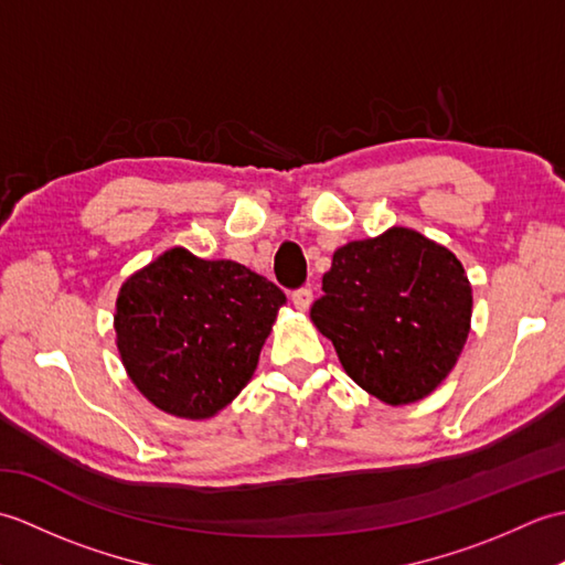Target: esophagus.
<instances>
[{
	"label": "esophagus",
	"mask_w": 565,
	"mask_h": 565,
	"mask_svg": "<svg viewBox=\"0 0 565 565\" xmlns=\"http://www.w3.org/2000/svg\"><path fill=\"white\" fill-rule=\"evenodd\" d=\"M291 303L296 310H301V313H306V310L310 308V303H313V291L310 289H298L291 294Z\"/></svg>",
	"instance_id": "34e87169"
}]
</instances>
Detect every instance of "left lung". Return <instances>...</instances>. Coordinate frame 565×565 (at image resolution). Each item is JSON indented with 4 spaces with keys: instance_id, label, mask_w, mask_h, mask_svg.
Masks as SVG:
<instances>
[{
    "instance_id": "8db88e82",
    "label": "left lung",
    "mask_w": 565,
    "mask_h": 565,
    "mask_svg": "<svg viewBox=\"0 0 565 565\" xmlns=\"http://www.w3.org/2000/svg\"><path fill=\"white\" fill-rule=\"evenodd\" d=\"M310 320L356 386L386 405L427 398L471 332L473 291L451 249L413 227L342 245Z\"/></svg>"
}]
</instances>
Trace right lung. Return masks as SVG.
<instances>
[{"label":"right lung","instance_id":"add662e5","mask_svg":"<svg viewBox=\"0 0 565 565\" xmlns=\"http://www.w3.org/2000/svg\"><path fill=\"white\" fill-rule=\"evenodd\" d=\"M286 296L231 259L172 247L116 296V347L134 386L158 411L209 419L255 374Z\"/></svg>","mask_w":565,"mask_h":565}]
</instances>
